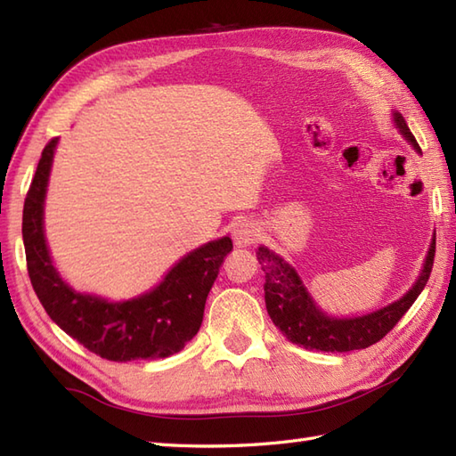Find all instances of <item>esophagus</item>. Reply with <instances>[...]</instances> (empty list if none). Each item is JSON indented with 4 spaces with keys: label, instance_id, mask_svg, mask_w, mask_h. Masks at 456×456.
I'll use <instances>...</instances> for the list:
<instances>
[{
    "label": "esophagus",
    "instance_id": "obj_1",
    "mask_svg": "<svg viewBox=\"0 0 456 456\" xmlns=\"http://www.w3.org/2000/svg\"><path fill=\"white\" fill-rule=\"evenodd\" d=\"M260 237V229L250 221H240L233 227V240L239 248H247L255 245Z\"/></svg>",
    "mask_w": 456,
    "mask_h": 456
}]
</instances>
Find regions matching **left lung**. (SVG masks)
Instances as JSON below:
<instances>
[{
	"label": "left lung",
	"instance_id": "8db88e82",
	"mask_svg": "<svg viewBox=\"0 0 456 456\" xmlns=\"http://www.w3.org/2000/svg\"><path fill=\"white\" fill-rule=\"evenodd\" d=\"M392 123L402 137L411 144L413 151L421 154L419 144L400 111L392 110ZM256 258L266 278L265 299L268 315L288 341L309 348V351L348 353L380 341L418 299L433 268L435 235L431 239L428 256L423 260L421 273L408 292L388 305L353 317H335L323 312L314 296L309 294L296 268L276 255L274 250L260 245L256 248Z\"/></svg>",
	"mask_w": 456,
	"mask_h": 456
}]
</instances>
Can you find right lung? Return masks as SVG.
<instances>
[{"label": "right lung", "mask_w": 456, "mask_h": 456, "mask_svg": "<svg viewBox=\"0 0 456 456\" xmlns=\"http://www.w3.org/2000/svg\"><path fill=\"white\" fill-rule=\"evenodd\" d=\"M58 139L46 144L23 208L28 278L48 317L88 351L115 362L159 361L180 353L203 322V307L233 243L219 237L183 255L160 282L129 299L76 292L58 274L45 235V200Z\"/></svg>", "instance_id": "1"}]
</instances>
